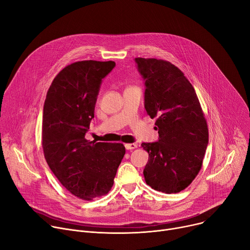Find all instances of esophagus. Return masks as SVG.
<instances>
[{
    "mask_svg": "<svg viewBox=\"0 0 250 250\" xmlns=\"http://www.w3.org/2000/svg\"><path fill=\"white\" fill-rule=\"evenodd\" d=\"M125 146L126 149H134V148L138 147V145H137V144H134V143H131V144H125Z\"/></svg>",
    "mask_w": 250,
    "mask_h": 250,
    "instance_id": "obj_1",
    "label": "esophagus"
}]
</instances>
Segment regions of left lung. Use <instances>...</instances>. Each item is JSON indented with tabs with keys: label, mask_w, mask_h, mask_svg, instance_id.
Listing matches in <instances>:
<instances>
[{
	"label": "left lung",
	"mask_w": 250,
	"mask_h": 250,
	"mask_svg": "<svg viewBox=\"0 0 250 250\" xmlns=\"http://www.w3.org/2000/svg\"><path fill=\"white\" fill-rule=\"evenodd\" d=\"M146 80L145 108L157 119L159 141L143 143L148 154L146 185L167 193L186 189L200 172L208 125L193 85L177 66L156 58H136Z\"/></svg>",
	"instance_id": "8db88e82"
}]
</instances>
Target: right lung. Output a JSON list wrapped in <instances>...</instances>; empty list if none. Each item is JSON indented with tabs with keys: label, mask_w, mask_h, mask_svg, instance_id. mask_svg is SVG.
Returning <instances> with one entry per match:
<instances>
[{
	"label": "right lung",
	"mask_w": 250,
	"mask_h": 250,
	"mask_svg": "<svg viewBox=\"0 0 250 250\" xmlns=\"http://www.w3.org/2000/svg\"><path fill=\"white\" fill-rule=\"evenodd\" d=\"M113 61L71 63L55 76L43 108L42 147L45 160L61 185L82 200L106 195L125 154L121 143L85 139L99 86Z\"/></svg>",
	"instance_id": "obj_1"
}]
</instances>
